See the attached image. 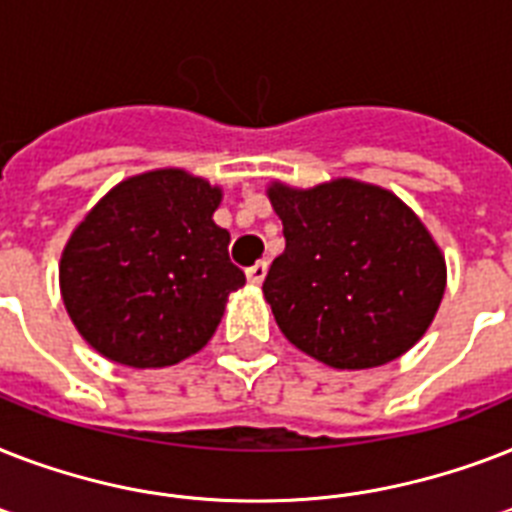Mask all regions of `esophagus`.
<instances>
[{
  "mask_svg": "<svg viewBox=\"0 0 512 512\" xmlns=\"http://www.w3.org/2000/svg\"><path fill=\"white\" fill-rule=\"evenodd\" d=\"M265 273H268V263H265V260H257V263L252 265V268H247L249 284H263Z\"/></svg>",
  "mask_w": 512,
  "mask_h": 512,
  "instance_id": "1",
  "label": "esophagus"
}]
</instances>
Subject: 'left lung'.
<instances>
[{
    "instance_id": "8db88e82",
    "label": "left lung",
    "mask_w": 512,
    "mask_h": 512,
    "mask_svg": "<svg viewBox=\"0 0 512 512\" xmlns=\"http://www.w3.org/2000/svg\"><path fill=\"white\" fill-rule=\"evenodd\" d=\"M268 196L287 247L263 292L295 348L335 369H369L425 335L446 265L404 201L356 180L311 191L276 183Z\"/></svg>"
}]
</instances>
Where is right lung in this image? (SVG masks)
<instances>
[{"label":"right lung","mask_w":512,"mask_h":512,"mask_svg":"<svg viewBox=\"0 0 512 512\" xmlns=\"http://www.w3.org/2000/svg\"><path fill=\"white\" fill-rule=\"evenodd\" d=\"M220 188L183 170L130 177L68 239L60 292L79 335L116 364L172 366L201 350L244 284L215 225Z\"/></svg>","instance_id":"right-lung-1"}]
</instances>
